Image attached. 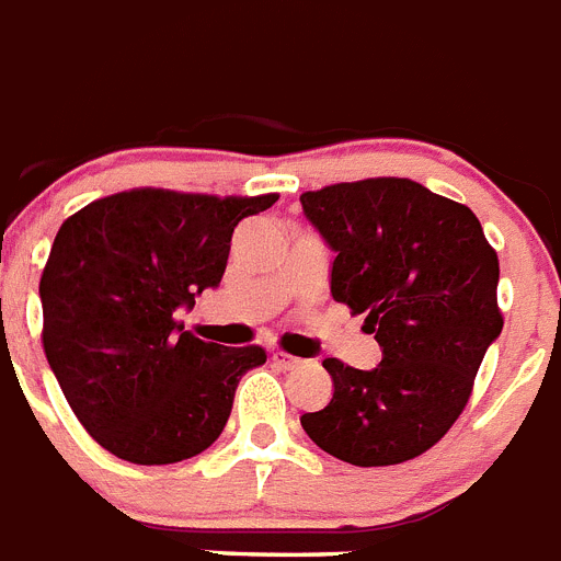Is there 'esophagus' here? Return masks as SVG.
<instances>
[{"instance_id": "34e87169", "label": "esophagus", "mask_w": 561, "mask_h": 561, "mask_svg": "<svg viewBox=\"0 0 561 561\" xmlns=\"http://www.w3.org/2000/svg\"><path fill=\"white\" fill-rule=\"evenodd\" d=\"M274 364L279 369H299L305 362H301V358H296V355L282 353V350H276V353H274Z\"/></svg>"}]
</instances>
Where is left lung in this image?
Returning <instances> with one entry per match:
<instances>
[{"label":"left lung","instance_id":"obj_1","mask_svg":"<svg viewBox=\"0 0 561 561\" xmlns=\"http://www.w3.org/2000/svg\"><path fill=\"white\" fill-rule=\"evenodd\" d=\"M335 251L330 294L367 313L383 358L355 369L324 358L333 398L301 415L328 455L396 466L432 449L460 417L491 341L500 260L469 206L409 178H369L301 194Z\"/></svg>","mask_w":561,"mask_h":561}]
</instances>
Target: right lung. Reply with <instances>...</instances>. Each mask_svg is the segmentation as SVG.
I'll return each instance as SVG.
<instances>
[{"label":"right lung","instance_id":"1","mask_svg":"<svg viewBox=\"0 0 561 561\" xmlns=\"http://www.w3.org/2000/svg\"><path fill=\"white\" fill-rule=\"evenodd\" d=\"M279 194L133 188L61 222L38 282L47 364L81 426L121 460L165 466L206 451L265 350L222 347L174 310L220 285L231 233Z\"/></svg>","mask_w":561,"mask_h":561}]
</instances>
